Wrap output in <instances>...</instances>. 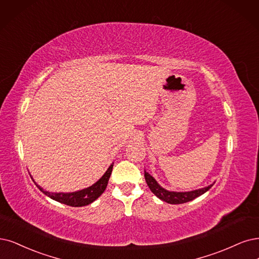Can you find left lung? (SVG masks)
<instances>
[{"mask_svg": "<svg viewBox=\"0 0 259 259\" xmlns=\"http://www.w3.org/2000/svg\"><path fill=\"white\" fill-rule=\"evenodd\" d=\"M144 176H145L147 186L149 187L151 192L154 193L157 197L164 200V202L168 204H184V203L190 202V200H192L204 194L205 192H207V191L213 186V185H210L203 189L190 191V192H171V191H167L162 187H160V185H158V183L154 179V177L149 175L148 173H146V171Z\"/></svg>", "mask_w": 259, "mask_h": 259, "instance_id": "1", "label": "left lung"}]
</instances>
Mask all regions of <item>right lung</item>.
Masks as SVG:
<instances>
[{"label": "right lung", "mask_w": 259, "mask_h": 259, "mask_svg": "<svg viewBox=\"0 0 259 259\" xmlns=\"http://www.w3.org/2000/svg\"><path fill=\"white\" fill-rule=\"evenodd\" d=\"M112 169H113V164L110 165L108 170L105 171L104 175L97 181V183L94 184L93 186H91L89 188L78 191V192L51 193V192H48V191H44V189L40 188L36 183H35V185L38 187V189H39L44 194L51 197L52 199L56 200V202H60L62 204L68 205L71 207H82V206L90 205L103 193V191L108 186Z\"/></svg>", "instance_id": "add662e5"}]
</instances>
